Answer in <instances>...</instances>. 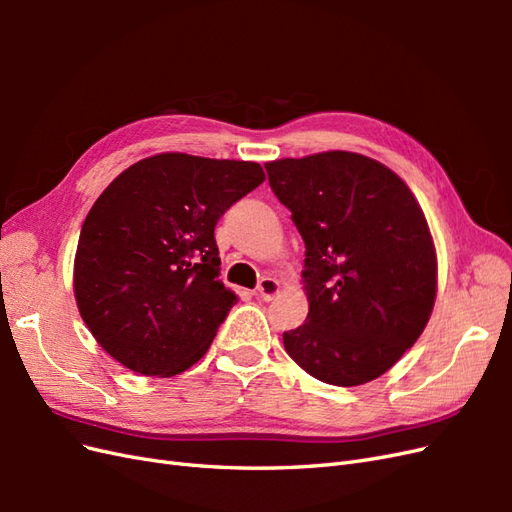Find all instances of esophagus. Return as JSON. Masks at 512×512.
I'll use <instances>...</instances> for the list:
<instances>
[{"label": "esophagus", "mask_w": 512, "mask_h": 512, "mask_svg": "<svg viewBox=\"0 0 512 512\" xmlns=\"http://www.w3.org/2000/svg\"><path fill=\"white\" fill-rule=\"evenodd\" d=\"M277 292H280V284H277L273 277H262V280L258 282L256 294L262 301H273Z\"/></svg>", "instance_id": "34e87169"}]
</instances>
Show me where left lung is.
I'll use <instances>...</instances> for the list:
<instances>
[{
  "mask_svg": "<svg viewBox=\"0 0 512 512\" xmlns=\"http://www.w3.org/2000/svg\"><path fill=\"white\" fill-rule=\"evenodd\" d=\"M265 168L305 243L309 314L284 333L286 352L320 382L376 380L421 337L436 301V252L421 207L393 170L361 153Z\"/></svg>",
  "mask_w": 512,
  "mask_h": 512,
  "instance_id": "1",
  "label": "left lung"
}]
</instances>
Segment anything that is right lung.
<instances>
[{
	"instance_id": "add662e5",
	"label": "right lung",
	"mask_w": 512,
	"mask_h": 512,
	"mask_svg": "<svg viewBox=\"0 0 512 512\" xmlns=\"http://www.w3.org/2000/svg\"><path fill=\"white\" fill-rule=\"evenodd\" d=\"M262 181L256 162L160 153L100 194L76 247L74 294L115 361L168 378L209 350L237 303L218 280L215 224Z\"/></svg>"
}]
</instances>
